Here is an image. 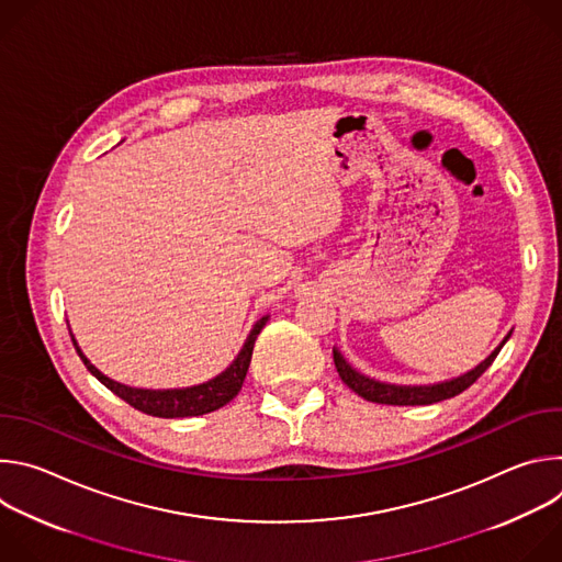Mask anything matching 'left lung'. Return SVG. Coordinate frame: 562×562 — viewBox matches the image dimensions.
Returning <instances> with one entry per match:
<instances>
[{"instance_id": "1", "label": "left lung", "mask_w": 562, "mask_h": 562, "mask_svg": "<svg viewBox=\"0 0 562 562\" xmlns=\"http://www.w3.org/2000/svg\"><path fill=\"white\" fill-rule=\"evenodd\" d=\"M512 336V334H509ZM509 336L503 340V345L509 340ZM503 345L485 360L480 362L475 369H471L469 373L456 378V380H449V382H440V384H431V386H395V384H384V382H378V380H371V378H364L360 375L356 369L349 367V362L334 349V362H336V369L342 378V382L356 391L360 397L369 400V403H378V405H397V407H414V405H434V403H440V400H447V397H453L458 393H462L464 389H469L480 375H483L492 362L496 360V356L501 353Z\"/></svg>"}]
</instances>
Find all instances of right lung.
<instances>
[{
	"mask_svg": "<svg viewBox=\"0 0 562 562\" xmlns=\"http://www.w3.org/2000/svg\"><path fill=\"white\" fill-rule=\"evenodd\" d=\"M267 325V317L258 319L256 327L251 329L243 351L235 358V362L220 373L217 378H213L206 384H198L191 389H173V391H150V389H131L124 386L111 378H106L104 373H100L87 358L85 353L79 351L77 342L75 351L82 358V362L87 364V369L106 386L111 389L115 395H120L124 403H128L133 409L146 414V416H155V418H191V416H204L211 414L220 407H224L226 403L237 395V391L243 389V382L247 378L249 364H251V356H254V345L256 338L260 336L262 327Z\"/></svg>",
	"mask_w": 562,
	"mask_h": 562,
	"instance_id": "1",
	"label": "right lung"
}]
</instances>
